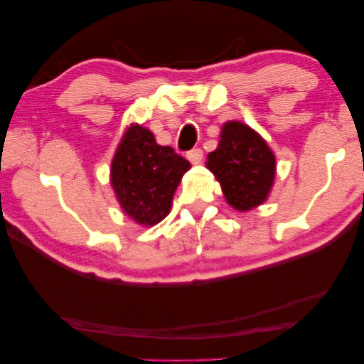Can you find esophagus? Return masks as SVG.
<instances>
[{
  "label": "esophagus",
  "mask_w": 364,
  "mask_h": 364,
  "mask_svg": "<svg viewBox=\"0 0 364 364\" xmlns=\"http://www.w3.org/2000/svg\"><path fill=\"white\" fill-rule=\"evenodd\" d=\"M187 159H188L192 164L201 163V159H203V151H201L200 148H195V149H192V151H188V153H187Z\"/></svg>",
  "instance_id": "esophagus-1"
}]
</instances>
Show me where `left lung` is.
I'll return each mask as SVG.
<instances>
[{
    "mask_svg": "<svg viewBox=\"0 0 364 364\" xmlns=\"http://www.w3.org/2000/svg\"><path fill=\"white\" fill-rule=\"evenodd\" d=\"M206 167L221 183L228 203L239 211L267 200L275 178V156L265 139L240 122L223 125L220 144L208 154Z\"/></svg>",
    "mask_w": 364,
    "mask_h": 364,
    "instance_id": "left-lung-1",
    "label": "left lung"
}]
</instances>
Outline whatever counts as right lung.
Wrapping results in <instances>:
<instances>
[{"label":"right lung","mask_w":364,"mask_h":364,"mask_svg":"<svg viewBox=\"0 0 364 364\" xmlns=\"http://www.w3.org/2000/svg\"><path fill=\"white\" fill-rule=\"evenodd\" d=\"M190 163L171 146H161L148 128L132 125L112 159L110 183L125 213L153 226L169 215L172 197Z\"/></svg>","instance_id":"obj_1"}]
</instances>
